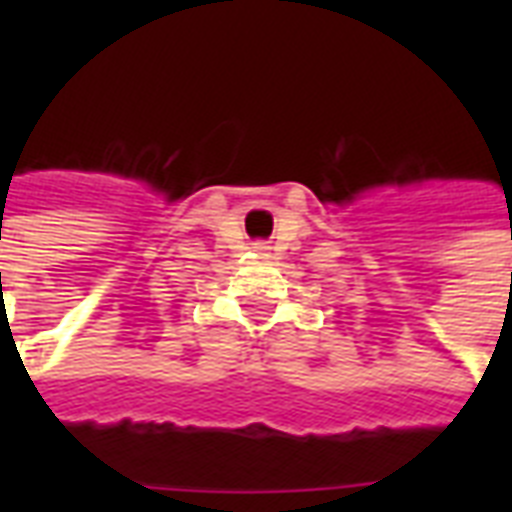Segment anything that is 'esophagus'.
<instances>
[{"label":"esophagus","mask_w":512,"mask_h":512,"mask_svg":"<svg viewBox=\"0 0 512 512\" xmlns=\"http://www.w3.org/2000/svg\"><path fill=\"white\" fill-rule=\"evenodd\" d=\"M265 249H268V247H265V244H255V252H260V255H263Z\"/></svg>","instance_id":"obj_1"}]
</instances>
